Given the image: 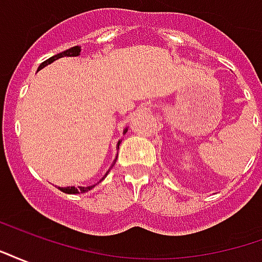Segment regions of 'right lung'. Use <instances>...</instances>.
<instances>
[{
	"mask_svg": "<svg viewBox=\"0 0 262 262\" xmlns=\"http://www.w3.org/2000/svg\"><path fill=\"white\" fill-rule=\"evenodd\" d=\"M80 52H81L80 46H74V48L69 49V50H66V52H61V53H59V54H54L53 57L45 60L42 64L39 66V69L37 70H42L43 67H46V66L50 64V63H53L54 60L60 59V57H66V56H67V57H74V56H78V54H80ZM126 132H127V129H125V130H123V133H126ZM119 144H120V142H118V148H119ZM114 164H115V161H114ZM108 172H106V174H108ZM106 174H105V177H106ZM105 177H103V178H105ZM102 180H101V181H102ZM94 187H95V185H91V187H78V188L66 187V188H60V191H63L64 193H82V192H86V191H90V189H92Z\"/></svg>",
	"mask_w": 262,
	"mask_h": 262,
	"instance_id": "add662e5",
	"label": "right lung"
}]
</instances>
